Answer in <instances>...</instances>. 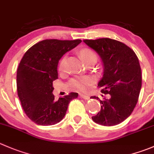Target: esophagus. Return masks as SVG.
Returning <instances> with one entry per match:
<instances>
[{"instance_id":"obj_1","label":"esophagus","mask_w":154,"mask_h":154,"mask_svg":"<svg viewBox=\"0 0 154 154\" xmlns=\"http://www.w3.org/2000/svg\"><path fill=\"white\" fill-rule=\"evenodd\" d=\"M80 97L81 98H83V99H85V100L89 99V96H88V95H83V94H80Z\"/></svg>"}]
</instances>
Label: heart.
Here are the masks:
<instances>
[{"instance_id": "b5f03b06", "label": "heart", "mask_w": 154, "mask_h": 154, "mask_svg": "<svg viewBox=\"0 0 154 154\" xmlns=\"http://www.w3.org/2000/svg\"><path fill=\"white\" fill-rule=\"evenodd\" d=\"M80 54L81 56L82 59L84 61L86 64L91 60H94V59L97 60L96 54L89 48L82 49L80 51ZM65 60H66V59L65 57L61 61L60 65H59V70L60 71H62L64 69ZM91 83H92V80H91L90 78H88V77H78V78L72 79L70 82V84L73 88H74L77 90L85 91L87 89V86Z\"/></svg>"}]
</instances>
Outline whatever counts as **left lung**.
<instances>
[{"instance_id":"1","label":"left lung","mask_w":154,"mask_h":154,"mask_svg":"<svg viewBox=\"0 0 154 154\" xmlns=\"http://www.w3.org/2000/svg\"><path fill=\"white\" fill-rule=\"evenodd\" d=\"M101 58L102 77L98 86L110 98L101 101V110L92 120L99 125L111 126L124 121L133 111L141 89V71L139 61L132 49L120 41L110 38L84 40Z\"/></svg>"}]
</instances>
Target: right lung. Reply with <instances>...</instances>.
<instances>
[{
	"instance_id": "right-lung-1",
	"label": "right lung",
	"mask_w": 154,
	"mask_h": 154,
	"mask_svg": "<svg viewBox=\"0 0 154 154\" xmlns=\"http://www.w3.org/2000/svg\"><path fill=\"white\" fill-rule=\"evenodd\" d=\"M81 40H44L34 44L22 57L16 74L18 96L30 120L41 126H52L65 117L68 104L77 92L55 100L53 82L58 79V65L67 52Z\"/></svg>"
}]
</instances>
